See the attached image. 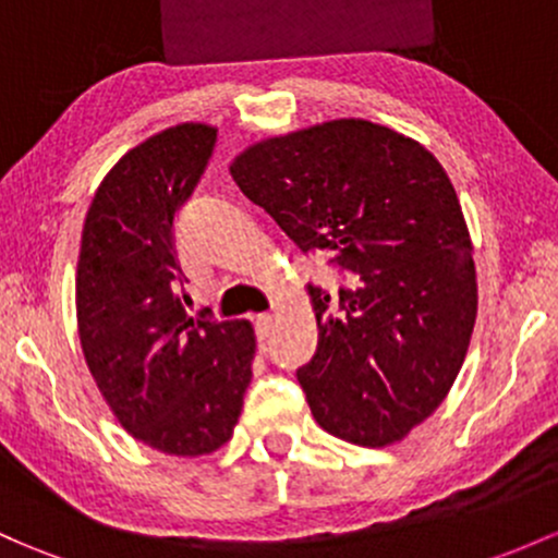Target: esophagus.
I'll list each match as a JSON object with an SVG mask.
<instances>
[{
	"label": "esophagus",
	"mask_w": 558,
	"mask_h": 558,
	"mask_svg": "<svg viewBox=\"0 0 558 558\" xmlns=\"http://www.w3.org/2000/svg\"><path fill=\"white\" fill-rule=\"evenodd\" d=\"M256 337L259 339H267L269 333H272V326H275V315H269V313H262V315H256Z\"/></svg>",
	"instance_id": "1"
}]
</instances>
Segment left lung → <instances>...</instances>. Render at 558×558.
Returning <instances> with one entry per match:
<instances>
[{
  "mask_svg": "<svg viewBox=\"0 0 558 558\" xmlns=\"http://www.w3.org/2000/svg\"><path fill=\"white\" fill-rule=\"evenodd\" d=\"M234 184L310 254L355 278L310 286L318 350L296 372L315 422L357 447H390L441 407L476 324L465 216L441 162L368 120L264 138Z\"/></svg>",
  "mask_w": 558,
  "mask_h": 558,
  "instance_id": "left-lung-1",
  "label": "left lung"
}]
</instances>
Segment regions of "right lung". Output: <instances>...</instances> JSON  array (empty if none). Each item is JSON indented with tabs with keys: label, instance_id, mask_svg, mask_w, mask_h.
Here are the masks:
<instances>
[{
	"label": "right lung",
	"instance_id": "1",
	"mask_svg": "<svg viewBox=\"0 0 558 558\" xmlns=\"http://www.w3.org/2000/svg\"><path fill=\"white\" fill-rule=\"evenodd\" d=\"M216 128L155 133L104 175L77 262V328L87 368L117 422L146 447L201 457L225 447L251 383L248 320L181 307L173 219L214 155Z\"/></svg>",
	"mask_w": 558,
	"mask_h": 558
}]
</instances>
